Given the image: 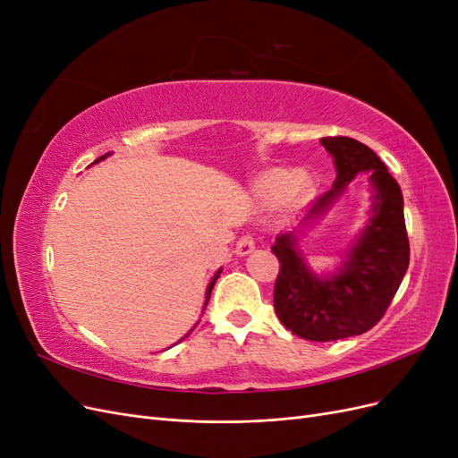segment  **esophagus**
<instances>
[{
  "instance_id": "34e87169",
  "label": "esophagus",
  "mask_w": 458,
  "mask_h": 458,
  "mask_svg": "<svg viewBox=\"0 0 458 458\" xmlns=\"http://www.w3.org/2000/svg\"><path fill=\"white\" fill-rule=\"evenodd\" d=\"M254 248H256L254 237H252L250 233H246L237 241V246H234V254H237V256H246V254H250Z\"/></svg>"
}]
</instances>
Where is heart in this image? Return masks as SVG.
Masks as SVG:
<instances>
[{
	"instance_id": "obj_1",
	"label": "heart",
	"mask_w": 458,
	"mask_h": 458,
	"mask_svg": "<svg viewBox=\"0 0 458 458\" xmlns=\"http://www.w3.org/2000/svg\"><path fill=\"white\" fill-rule=\"evenodd\" d=\"M313 191V177L308 172H293L286 168H273L263 172L254 182V195L267 204L279 200L306 199Z\"/></svg>"
}]
</instances>
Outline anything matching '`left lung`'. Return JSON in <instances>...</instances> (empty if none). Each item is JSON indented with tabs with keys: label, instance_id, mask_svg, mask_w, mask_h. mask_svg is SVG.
I'll return each instance as SVG.
<instances>
[{
	"label": "left lung",
	"instance_id": "left-lung-1",
	"mask_svg": "<svg viewBox=\"0 0 458 458\" xmlns=\"http://www.w3.org/2000/svg\"><path fill=\"white\" fill-rule=\"evenodd\" d=\"M321 145L335 158L336 182L311 202L300 225L321 219L361 172L369 174L372 187L370 216L342 267L328 276L310 269L298 246V231L279 234L271 246L281 263L273 303L293 335L330 342L363 335L384 317L409 267V239L403 195L377 152L352 137H323Z\"/></svg>",
	"mask_w": 458,
	"mask_h": 458
}]
</instances>
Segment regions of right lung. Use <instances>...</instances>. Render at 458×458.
Instances as JSON below:
<instances>
[{
	"mask_svg": "<svg viewBox=\"0 0 458 458\" xmlns=\"http://www.w3.org/2000/svg\"><path fill=\"white\" fill-rule=\"evenodd\" d=\"M108 155H110V152H106V155H105V157H101V158H97L95 162H99V160L106 158ZM219 273H221V269H219V271H216V275L212 276V281H210V284H208V288H206V301H204V308L208 306V300H210V294H212V288H214V284H216V281H217V276H219ZM197 325H199V323H197ZM192 330H195V327H192V328H191V332H192ZM191 332H189V335H191ZM189 335H185L183 338H187Z\"/></svg>",
	"mask_w": 458,
	"mask_h": 458,
	"instance_id": "obj_1",
	"label": "right lung"
}]
</instances>
